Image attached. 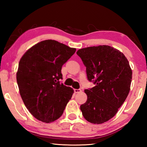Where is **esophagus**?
<instances>
[{"label": "esophagus", "mask_w": 147, "mask_h": 147, "mask_svg": "<svg viewBox=\"0 0 147 147\" xmlns=\"http://www.w3.org/2000/svg\"><path fill=\"white\" fill-rule=\"evenodd\" d=\"M74 93H80L82 90L80 89H74Z\"/></svg>", "instance_id": "esophagus-1"}]
</instances>
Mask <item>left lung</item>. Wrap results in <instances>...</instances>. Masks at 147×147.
<instances>
[{
	"label": "left lung",
	"instance_id": "obj_1",
	"mask_svg": "<svg viewBox=\"0 0 147 147\" xmlns=\"http://www.w3.org/2000/svg\"><path fill=\"white\" fill-rule=\"evenodd\" d=\"M76 54L86 67L88 80L96 85L84 90L88 100L80 106L82 115L91 123H105L115 115L130 91L132 71L129 62L108 45L79 49Z\"/></svg>",
	"mask_w": 147,
	"mask_h": 147
}]
</instances>
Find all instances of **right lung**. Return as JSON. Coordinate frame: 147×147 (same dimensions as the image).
Masks as SVG:
<instances>
[{
  "label": "right lung",
  "mask_w": 147,
  "mask_h": 147,
  "mask_svg": "<svg viewBox=\"0 0 147 147\" xmlns=\"http://www.w3.org/2000/svg\"><path fill=\"white\" fill-rule=\"evenodd\" d=\"M76 49L49 39L39 42L22 56L17 73L20 94L35 118L49 123L57 120L74 93L61 84V67Z\"/></svg>",
  "instance_id": "right-lung-1"
}]
</instances>
